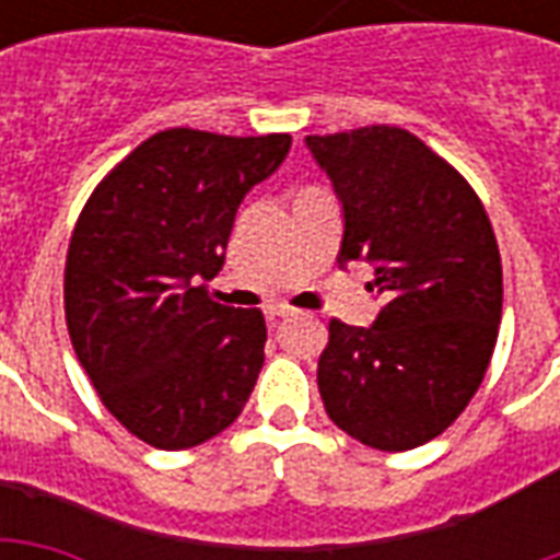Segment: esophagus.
<instances>
[{
	"label": "esophagus",
	"mask_w": 560,
	"mask_h": 560,
	"mask_svg": "<svg viewBox=\"0 0 560 560\" xmlns=\"http://www.w3.org/2000/svg\"><path fill=\"white\" fill-rule=\"evenodd\" d=\"M267 315L269 317H291L293 308H291V305H269Z\"/></svg>",
	"instance_id": "34e87169"
}]
</instances>
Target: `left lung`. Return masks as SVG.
Masks as SVG:
<instances>
[{
	"label": "left lung",
	"instance_id": "1",
	"mask_svg": "<svg viewBox=\"0 0 560 560\" xmlns=\"http://www.w3.org/2000/svg\"><path fill=\"white\" fill-rule=\"evenodd\" d=\"M341 203L339 267H375L372 327L329 320L317 387L360 444L401 453L444 432L492 360L504 281L492 224L458 171L411 131L308 135Z\"/></svg>",
	"mask_w": 560,
	"mask_h": 560
}]
</instances>
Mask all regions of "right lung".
I'll use <instances>...</instances> for the list:
<instances>
[{
	"mask_svg": "<svg viewBox=\"0 0 560 560\" xmlns=\"http://www.w3.org/2000/svg\"><path fill=\"white\" fill-rule=\"evenodd\" d=\"M291 135L167 128L92 191L71 233L66 320L104 408L159 450L224 432L255 389L267 324L207 284L243 197L279 171Z\"/></svg>",
	"mask_w": 560,
	"mask_h": 560,
	"instance_id": "obj_1",
	"label": "right lung"
}]
</instances>
